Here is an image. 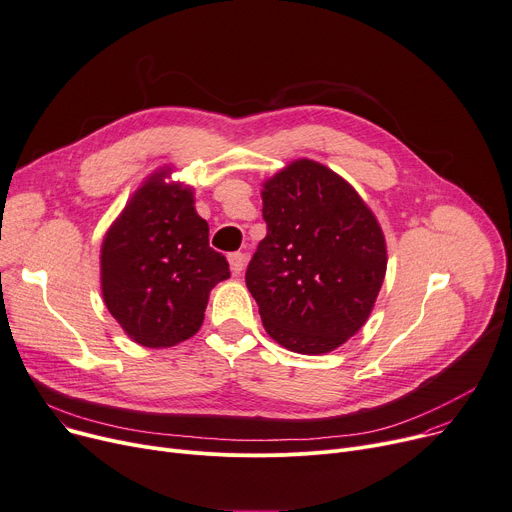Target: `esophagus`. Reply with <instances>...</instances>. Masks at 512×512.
<instances>
[{"label":"esophagus","mask_w":512,"mask_h":512,"mask_svg":"<svg viewBox=\"0 0 512 512\" xmlns=\"http://www.w3.org/2000/svg\"><path fill=\"white\" fill-rule=\"evenodd\" d=\"M228 263H230L232 274L238 276L245 269V265H247V255L245 253H230L228 255Z\"/></svg>","instance_id":"esophagus-1"}]
</instances>
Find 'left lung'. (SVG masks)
<instances>
[{
	"label": "left lung",
	"instance_id": "left-lung-1",
	"mask_svg": "<svg viewBox=\"0 0 512 512\" xmlns=\"http://www.w3.org/2000/svg\"><path fill=\"white\" fill-rule=\"evenodd\" d=\"M267 234L247 288L271 339L290 352L327 354L366 323L385 280L383 230L356 189L300 158L261 191Z\"/></svg>",
	"mask_w": 512,
	"mask_h": 512
}]
</instances>
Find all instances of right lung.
I'll return each instance as SVG.
<instances>
[{
    "instance_id": "obj_1",
    "label": "right lung",
    "mask_w": 512,
    "mask_h": 512,
    "mask_svg": "<svg viewBox=\"0 0 512 512\" xmlns=\"http://www.w3.org/2000/svg\"><path fill=\"white\" fill-rule=\"evenodd\" d=\"M160 168L131 195L100 247V288L109 313L135 344L170 348L193 337L212 288L230 278L195 212L193 189L166 183Z\"/></svg>"
}]
</instances>
